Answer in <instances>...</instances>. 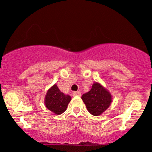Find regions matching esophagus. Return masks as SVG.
Here are the masks:
<instances>
[{"label": "esophagus", "mask_w": 152, "mask_h": 152, "mask_svg": "<svg viewBox=\"0 0 152 152\" xmlns=\"http://www.w3.org/2000/svg\"><path fill=\"white\" fill-rule=\"evenodd\" d=\"M73 96H81V92L75 91L73 93Z\"/></svg>", "instance_id": "esophagus-1"}]
</instances>
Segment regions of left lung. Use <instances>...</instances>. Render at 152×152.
Returning a JSON list of instances; mask_svg holds the SVG:
<instances>
[{
    "instance_id": "8db88e82",
    "label": "left lung",
    "mask_w": 152,
    "mask_h": 152,
    "mask_svg": "<svg viewBox=\"0 0 152 152\" xmlns=\"http://www.w3.org/2000/svg\"><path fill=\"white\" fill-rule=\"evenodd\" d=\"M81 99L88 112L97 116L109 107L112 102V96L100 83L95 82L92 85L91 89L82 95Z\"/></svg>"
}]
</instances>
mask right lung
<instances>
[{"label": "right lung", "instance_id": "1", "mask_svg": "<svg viewBox=\"0 0 152 152\" xmlns=\"http://www.w3.org/2000/svg\"><path fill=\"white\" fill-rule=\"evenodd\" d=\"M71 100L70 96L61 91L55 83L47 91L44 104L50 111L56 115H60L66 111Z\"/></svg>", "mask_w": 152, "mask_h": 152}]
</instances>
